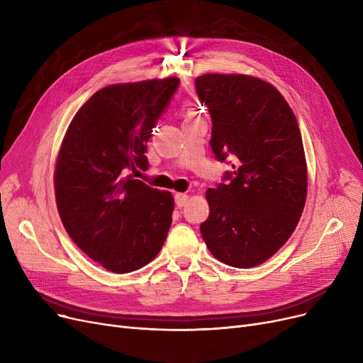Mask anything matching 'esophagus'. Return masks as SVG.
Instances as JSON below:
<instances>
[{
  "instance_id": "34e87169",
  "label": "esophagus",
  "mask_w": 363,
  "mask_h": 363,
  "mask_svg": "<svg viewBox=\"0 0 363 363\" xmlns=\"http://www.w3.org/2000/svg\"><path fill=\"white\" fill-rule=\"evenodd\" d=\"M188 194H184V193H177L175 194V203H177V206L178 207H182V206H185L186 203H188Z\"/></svg>"
}]
</instances>
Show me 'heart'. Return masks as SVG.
I'll use <instances>...</instances> for the list:
<instances>
[{"instance_id": "obj_1", "label": "heart", "mask_w": 363, "mask_h": 363, "mask_svg": "<svg viewBox=\"0 0 363 363\" xmlns=\"http://www.w3.org/2000/svg\"><path fill=\"white\" fill-rule=\"evenodd\" d=\"M185 113H186V118H189V116H191V111H189V110H186Z\"/></svg>"}]
</instances>
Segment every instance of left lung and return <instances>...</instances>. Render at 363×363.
Returning a JSON list of instances; mask_svg holds the SVG:
<instances>
[{
	"label": "left lung",
	"instance_id": "obj_1",
	"mask_svg": "<svg viewBox=\"0 0 363 363\" xmlns=\"http://www.w3.org/2000/svg\"><path fill=\"white\" fill-rule=\"evenodd\" d=\"M196 88L213 121L215 156L235 162L230 182L206 191L201 237L219 262L255 268L287 242L306 203L300 128L282 94L255 76L206 73Z\"/></svg>",
	"mask_w": 363,
	"mask_h": 363
}]
</instances>
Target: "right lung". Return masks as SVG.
<instances>
[{
  "label": "right lung",
  "instance_id": "right-lung-1",
  "mask_svg": "<svg viewBox=\"0 0 363 363\" xmlns=\"http://www.w3.org/2000/svg\"><path fill=\"white\" fill-rule=\"evenodd\" d=\"M177 76L104 86L74 114L54 169L57 211L73 242L114 274L155 259L167 237L175 201L135 172L175 92Z\"/></svg>",
  "mask_w": 363,
  "mask_h": 363
}]
</instances>
